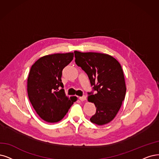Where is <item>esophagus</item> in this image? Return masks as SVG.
<instances>
[{"instance_id": "1", "label": "esophagus", "mask_w": 159, "mask_h": 159, "mask_svg": "<svg viewBox=\"0 0 159 159\" xmlns=\"http://www.w3.org/2000/svg\"><path fill=\"white\" fill-rule=\"evenodd\" d=\"M79 99H80V101L83 102V101H84V100H86V96H83L79 97Z\"/></svg>"}]
</instances>
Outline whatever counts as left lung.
<instances>
[{
  "label": "left lung",
  "mask_w": 159,
  "mask_h": 159,
  "mask_svg": "<svg viewBox=\"0 0 159 159\" xmlns=\"http://www.w3.org/2000/svg\"><path fill=\"white\" fill-rule=\"evenodd\" d=\"M75 63L87 74L93 92L88 93V100L95 104L96 112L90 121L98 125L112 120L124 101L126 88L119 62L111 56L96 52L75 51Z\"/></svg>",
  "instance_id": "1"
}]
</instances>
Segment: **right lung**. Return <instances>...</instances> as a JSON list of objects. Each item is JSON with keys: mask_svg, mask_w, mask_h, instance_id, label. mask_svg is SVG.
I'll return each mask as SVG.
<instances>
[{"mask_svg": "<svg viewBox=\"0 0 159 159\" xmlns=\"http://www.w3.org/2000/svg\"><path fill=\"white\" fill-rule=\"evenodd\" d=\"M74 54H54L39 58L30 69L27 79L29 99L41 119L57 122L67 114L76 97L66 96L62 70L73 60Z\"/></svg>", "mask_w": 159, "mask_h": 159, "instance_id": "add662e5", "label": "right lung"}]
</instances>
